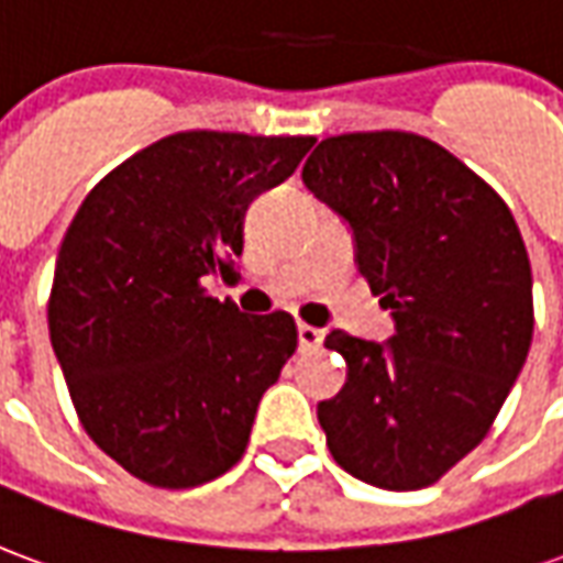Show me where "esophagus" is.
<instances>
[{"label": "esophagus", "instance_id": "34e87169", "mask_svg": "<svg viewBox=\"0 0 563 563\" xmlns=\"http://www.w3.org/2000/svg\"><path fill=\"white\" fill-rule=\"evenodd\" d=\"M325 341V331L313 329V325H298V350L301 353H317Z\"/></svg>", "mask_w": 563, "mask_h": 563}]
</instances>
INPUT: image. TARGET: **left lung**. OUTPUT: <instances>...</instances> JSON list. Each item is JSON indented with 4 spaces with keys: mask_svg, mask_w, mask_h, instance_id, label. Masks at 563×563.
<instances>
[{
    "mask_svg": "<svg viewBox=\"0 0 563 563\" xmlns=\"http://www.w3.org/2000/svg\"><path fill=\"white\" fill-rule=\"evenodd\" d=\"M305 186L353 232L355 265L389 310V341L331 331L343 389L319 401L331 455L362 483L413 492L459 464L507 401L533 334L528 250L509 208L413 132L319 141Z\"/></svg>",
    "mask_w": 563,
    "mask_h": 563,
    "instance_id": "obj_1",
    "label": "left lung"
}]
</instances>
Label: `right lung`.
Instances as JSON below:
<instances>
[{
  "instance_id": "1",
  "label": "right lung",
  "mask_w": 563,
  "mask_h": 563,
  "mask_svg": "<svg viewBox=\"0 0 563 563\" xmlns=\"http://www.w3.org/2000/svg\"><path fill=\"white\" fill-rule=\"evenodd\" d=\"M313 139L177 132L84 198L56 256L47 325L96 446L159 488H192L244 455L262 395L298 346L289 313L246 317L205 292L241 277L250 201Z\"/></svg>"
}]
</instances>
